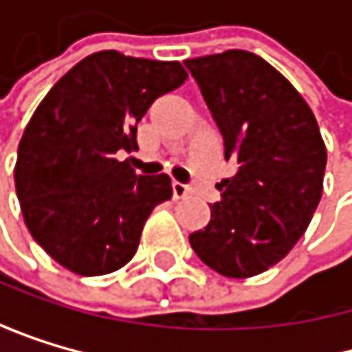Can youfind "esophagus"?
I'll list each match as a JSON object with an SVG mask.
<instances>
[{
  "instance_id": "34e87169",
  "label": "esophagus",
  "mask_w": 352,
  "mask_h": 352,
  "mask_svg": "<svg viewBox=\"0 0 352 352\" xmlns=\"http://www.w3.org/2000/svg\"><path fill=\"white\" fill-rule=\"evenodd\" d=\"M170 188H173V198H177V200L179 198H186L190 194V188L186 184H179V182H173Z\"/></svg>"
}]
</instances>
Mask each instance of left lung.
Segmentation results:
<instances>
[{
	"mask_svg": "<svg viewBox=\"0 0 352 352\" xmlns=\"http://www.w3.org/2000/svg\"><path fill=\"white\" fill-rule=\"evenodd\" d=\"M236 173L217 188L198 258L230 278L260 274L294 249L317 211L327 152L315 113L270 63L247 50L184 60Z\"/></svg>",
	"mask_w": 352,
	"mask_h": 352,
	"instance_id": "obj_1",
	"label": "left lung"
}]
</instances>
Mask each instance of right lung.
<instances>
[{"mask_svg":"<svg viewBox=\"0 0 352 352\" xmlns=\"http://www.w3.org/2000/svg\"><path fill=\"white\" fill-rule=\"evenodd\" d=\"M188 74L177 60L101 50L67 72L37 105L19 143L16 194L31 236L82 276L122 268L152 209L173 196L168 175H137V124Z\"/></svg>","mask_w":352,"mask_h":352,"instance_id":"add662e5","label":"right lung"}]
</instances>
